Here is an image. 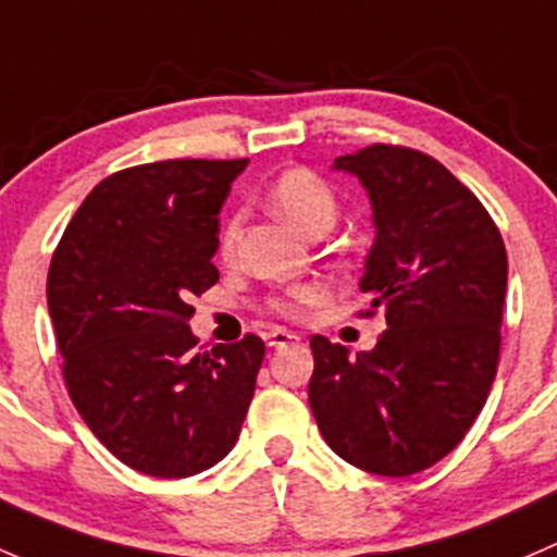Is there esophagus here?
Wrapping results in <instances>:
<instances>
[{"mask_svg": "<svg viewBox=\"0 0 557 557\" xmlns=\"http://www.w3.org/2000/svg\"><path fill=\"white\" fill-rule=\"evenodd\" d=\"M268 346L271 348H281V346H292V343L300 341V335L297 332H289V330H271L265 335Z\"/></svg>", "mask_w": 557, "mask_h": 557, "instance_id": "1", "label": "esophagus"}]
</instances>
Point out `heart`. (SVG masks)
I'll return each mask as SVG.
<instances>
[{
    "mask_svg": "<svg viewBox=\"0 0 557 557\" xmlns=\"http://www.w3.org/2000/svg\"><path fill=\"white\" fill-rule=\"evenodd\" d=\"M268 203L281 220H286L292 227L308 233V236H324L335 225L337 214H341L337 193L332 190L324 176H319L311 169H286L284 174H278L271 190H268ZM238 231L240 220L236 214L222 222L220 240H216L222 257H231L236 251ZM319 295L321 292L317 286H297V289H292L289 297L273 300L271 311L281 313V317H297L302 308L317 302Z\"/></svg>",
    "mask_w": 557,
    "mask_h": 557,
    "instance_id": "obj_1",
    "label": "heart"
}]
</instances>
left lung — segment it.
Wrapping results in <instances>:
<instances>
[{"mask_svg":"<svg viewBox=\"0 0 557 557\" xmlns=\"http://www.w3.org/2000/svg\"><path fill=\"white\" fill-rule=\"evenodd\" d=\"M372 203L359 289L386 330L372 351L311 337L321 437L364 472L407 478L445 458L488 399L502 348L507 249L478 195L432 154L370 145L335 160Z\"/></svg>","mask_w":557,"mask_h":557,"instance_id":"left-lung-1","label":"left lung"}]
</instances>
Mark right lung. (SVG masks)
Wrapping results in <instances>:
<instances>
[{
  "label": "right lung",
  "instance_id": "1",
  "mask_svg": "<svg viewBox=\"0 0 557 557\" xmlns=\"http://www.w3.org/2000/svg\"><path fill=\"white\" fill-rule=\"evenodd\" d=\"M249 160H158L107 176L53 251L48 308L74 407L125 467L193 478L231 453L265 343L198 354L193 295L220 281V214Z\"/></svg>",
  "mask_w": 557,
  "mask_h": 557
}]
</instances>
